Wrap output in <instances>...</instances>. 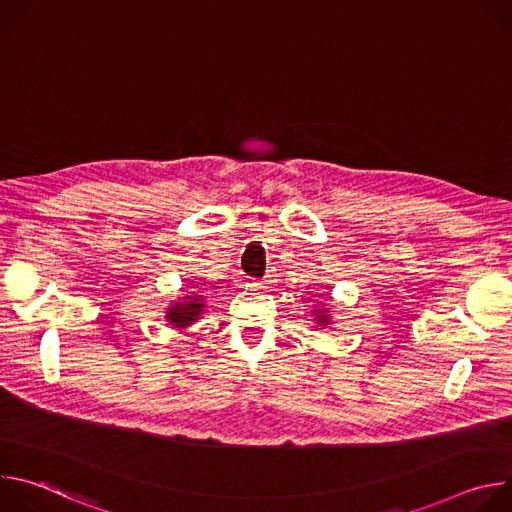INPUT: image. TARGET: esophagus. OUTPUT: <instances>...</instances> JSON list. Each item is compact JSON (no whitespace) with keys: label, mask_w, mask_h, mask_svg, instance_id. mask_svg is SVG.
Wrapping results in <instances>:
<instances>
[{"label":"esophagus","mask_w":512,"mask_h":512,"mask_svg":"<svg viewBox=\"0 0 512 512\" xmlns=\"http://www.w3.org/2000/svg\"><path fill=\"white\" fill-rule=\"evenodd\" d=\"M257 285H265V283H257Z\"/></svg>","instance_id":"obj_1"}]
</instances>
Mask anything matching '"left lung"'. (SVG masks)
<instances>
[{"label": "left lung", "mask_w": 512, "mask_h": 512, "mask_svg": "<svg viewBox=\"0 0 512 512\" xmlns=\"http://www.w3.org/2000/svg\"><path fill=\"white\" fill-rule=\"evenodd\" d=\"M316 324L318 326H328L330 324V314L326 310H316Z\"/></svg>", "instance_id": "8db88e82"}]
</instances>
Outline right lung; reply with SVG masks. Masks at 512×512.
<instances>
[{
    "label": "right lung",
    "mask_w": 512,
    "mask_h": 512,
    "mask_svg": "<svg viewBox=\"0 0 512 512\" xmlns=\"http://www.w3.org/2000/svg\"><path fill=\"white\" fill-rule=\"evenodd\" d=\"M204 310V298L202 296H184L182 302H174L168 312H166V320L174 326V328H188L190 324H194L200 314Z\"/></svg>",
    "instance_id": "add662e5"
}]
</instances>
